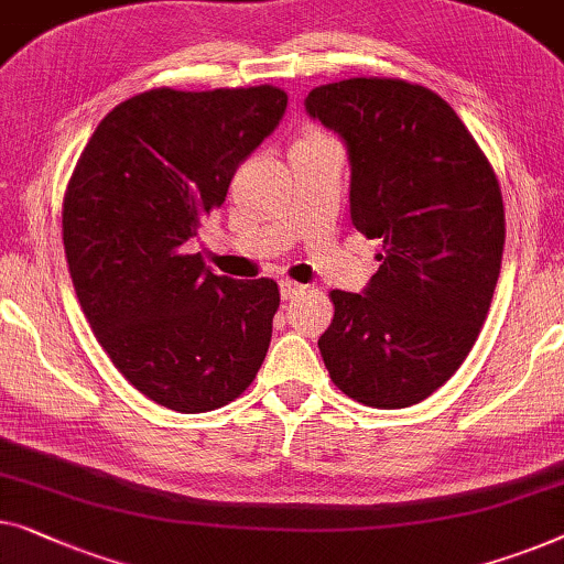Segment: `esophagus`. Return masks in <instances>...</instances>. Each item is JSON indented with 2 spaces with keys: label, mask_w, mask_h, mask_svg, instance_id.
<instances>
[{
  "label": "esophagus",
  "mask_w": 564,
  "mask_h": 564,
  "mask_svg": "<svg viewBox=\"0 0 564 564\" xmlns=\"http://www.w3.org/2000/svg\"><path fill=\"white\" fill-rule=\"evenodd\" d=\"M302 290H305V288H302V284H297V282H292V280H282V282H280V295H282V300L297 297Z\"/></svg>",
  "instance_id": "obj_1"
}]
</instances>
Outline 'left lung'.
<instances>
[{
	"instance_id": "1",
	"label": "left lung",
	"mask_w": 564,
	"mask_h": 564,
	"mask_svg": "<svg viewBox=\"0 0 564 564\" xmlns=\"http://www.w3.org/2000/svg\"><path fill=\"white\" fill-rule=\"evenodd\" d=\"M305 109L340 134L350 160V221L381 239L361 295L333 290L317 340L343 394L377 410L427 399L460 369L499 282L501 187L458 113L399 78L317 86Z\"/></svg>"
}]
</instances>
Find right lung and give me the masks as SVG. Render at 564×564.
I'll use <instances>...</instances> for the list:
<instances>
[{"label":"right lung","mask_w":564,"mask_h":564,"mask_svg":"<svg viewBox=\"0 0 564 564\" xmlns=\"http://www.w3.org/2000/svg\"><path fill=\"white\" fill-rule=\"evenodd\" d=\"M284 109L276 86L152 88L106 113L65 187L80 310L121 377L167 410L234 402L267 356L276 282L218 276L185 241Z\"/></svg>","instance_id":"1"}]
</instances>
